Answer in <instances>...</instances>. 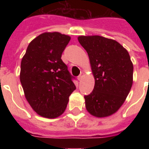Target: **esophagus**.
Returning a JSON list of instances; mask_svg holds the SVG:
<instances>
[{
    "instance_id": "obj_1",
    "label": "esophagus",
    "mask_w": 149,
    "mask_h": 149,
    "mask_svg": "<svg viewBox=\"0 0 149 149\" xmlns=\"http://www.w3.org/2000/svg\"><path fill=\"white\" fill-rule=\"evenodd\" d=\"M84 77V72H81V73L79 74V76L78 77V78H77V79H78V80H79V81H81L82 79H83V77Z\"/></svg>"
}]
</instances>
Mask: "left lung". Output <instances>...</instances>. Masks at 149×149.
Segmentation results:
<instances>
[{
	"label": "left lung",
	"instance_id": "8db88e82",
	"mask_svg": "<svg viewBox=\"0 0 149 149\" xmlns=\"http://www.w3.org/2000/svg\"><path fill=\"white\" fill-rule=\"evenodd\" d=\"M78 41L88 54L95 84L85 96L86 111L96 118L116 113L133 84V63L129 53L117 41L100 36H80Z\"/></svg>",
	"mask_w": 149,
	"mask_h": 149
}]
</instances>
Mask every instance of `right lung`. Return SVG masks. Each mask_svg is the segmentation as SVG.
Returning <instances> with one entry per match:
<instances>
[{
	"label": "right lung",
	"instance_id": "add662e5",
	"mask_svg": "<svg viewBox=\"0 0 149 149\" xmlns=\"http://www.w3.org/2000/svg\"><path fill=\"white\" fill-rule=\"evenodd\" d=\"M70 38L58 31L44 32L29 43L22 59L20 81L24 97L43 118L62 115L76 89L67 66L61 59Z\"/></svg>",
	"mask_w": 149,
	"mask_h": 149
}]
</instances>
